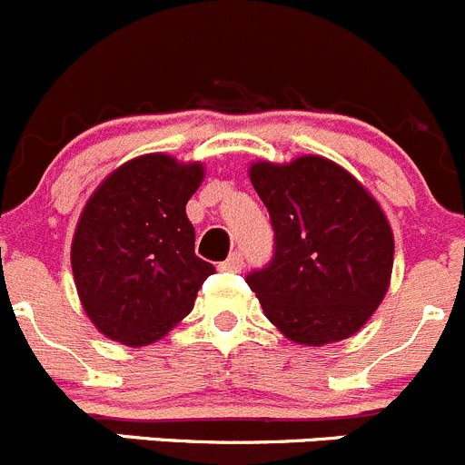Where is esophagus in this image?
Instances as JSON below:
<instances>
[{"label": "esophagus", "mask_w": 465, "mask_h": 465, "mask_svg": "<svg viewBox=\"0 0 465 465\" xmlns=\"http://www.w3.org/2000/svg\"><path fill=\"white\" fill-rule=\"evenodd\" d=\"M242 267H244V258H242V253H232L225 262H221V270L223 272H242Z\"/></svg>", "instance_id": "esophagus-1"}]
</instances>
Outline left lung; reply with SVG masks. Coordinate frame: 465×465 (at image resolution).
<instances>
[{
  "instance_id": "obj_1",
  "label": "left lung",
  "mask_w": 465,
  "mask_h": 465,
  "mask_svg": "<svg viewBox=\"0 0 465 465\" xmlns=\"http://www.w3.org/2000/svg\"><path fill=\"white\" fill-rule=\"evenodd\" d=\"M249 177L274 228V258L246 276L267 321L300 346L357 334L385 297L394 265V235L378 200L316 154L255 161Z\"/></svg>"
}]
</instances>
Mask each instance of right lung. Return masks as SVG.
I'll return each mask as SVG.
<instances>
[{
  "label": "right lung",
  "mask_w": 465,
  "mask_h": 465,
  "mask_svg": "<svg viewBox=\"0 0 465 465\" xmlns=\"http://www.w3.org/2000/svg\"><path fill=\"white\" fill-rule=\"evenodd\" d=\"M200 161L168 154L126 161L84 204L71 244L80 304L108 339L138 348L193 309L214 267L195 255L186 203L203 184Z\"/></svg>",
  "instance_id": "right-lung-1"
}]
</instances>
